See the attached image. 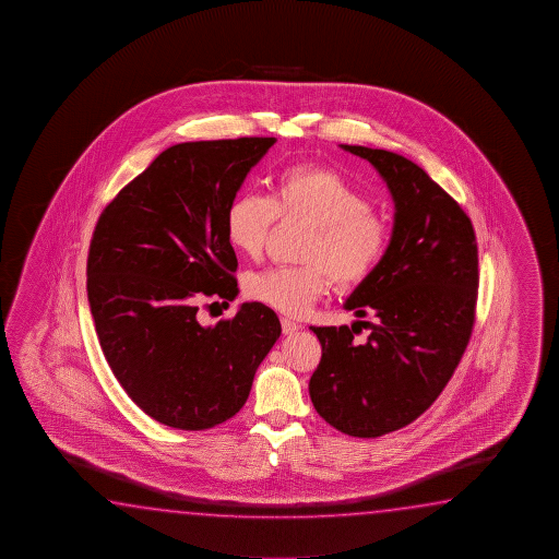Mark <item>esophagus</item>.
<instances>
[{"label":"esophagus","instance_id":"34e87169","mask_svg":"<svg viewBox=\"0 0 559 559\" xmlns=\"http://www.w3.org/2000/svg\"><path fill=\"white\" fill-rule=\"evenodd\" d=\"M282 331H284V334H294V332L299 331V324L292 321V319H282Z\"/></svg>","mask_w":559,"mask_h":559}]
</instances>
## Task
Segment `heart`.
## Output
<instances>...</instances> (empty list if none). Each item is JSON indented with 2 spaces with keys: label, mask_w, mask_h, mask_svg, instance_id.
Returning <instances> with one entry per match:
<instances>
[{
  "label": "heart",
  "mask_w": 559,
  "mask_h": 559,
  "mask_svg": "<svg viewBox=\"0 0 559 559\" xmlns=\"http://www.w3.org/2000/svg\"><path fill=\"white\" fill-rule=\"evenodd\" d=\"M275 218L311 223L301 265H275L254 272L245 292L258 304L285 314H304L332 287L368 282L389 245L388 218L369 207L366 193L341 171L317 164H294L277 171L272 198L240 193L225 215L228 242L247 258H258Z\"/></svg>",
  "instance_id": "1"
}]
</instances>
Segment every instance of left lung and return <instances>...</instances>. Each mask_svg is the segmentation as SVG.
Returning <instances> with one entry per match:
<instances>
[{
    "mask_svg": "<svg viewBox=\"0 0 559 559\" xmlns=\"http://www.w3.org/2000/svg\"><path fill=\"white\" fill-rule=\"evenodd\" d=\"M388 181L395 223L385 255L346 301L348 326H311L322 356L309 381L317 413L344 435L378 438L411 425L454 376L472 338L479 287L474 225L415 162L342 144ZM365 324L369 338H353Z\"/></svg>",
    "mask_w": 559,
    "mask_h": 559,
    "instance_id": "1",
    "label": "left lung"
}]
</instances>
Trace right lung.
I'll return each mask as SVG.
<instances>
[{
  "label": "right lung",
  "instance_id": "obj_1",
  "mask_svg": "<svg viewBox=\"0 0 559 559\" xmlns=\"http://www.w3.org/2000/svg\"><path fill=\"white\" fill-rule=\"evenodd\" d=\"M274 136L181 142L104 209L87 254V301L105 360L148 417L207 430L247 403L282 334L264 304L201 326V305L238 294L225 215Z\"/></svg>",
  "mask_w": 559,
  "mask_h": 559
}]
</instances>
